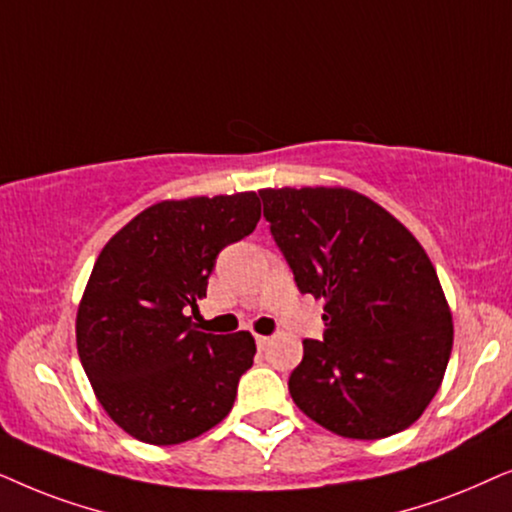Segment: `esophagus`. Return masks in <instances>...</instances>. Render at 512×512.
Masks as SVG:
<instances>
[{"instance_id": "obj_1", "label": "esophagus", "mask_w": 512, "mask_h": 512, "mask_svg": "<svg viewBox=\"0 0 512 512\" xmlns=\"http://www.w3.org/2000/svg\"><path fill=\"white\" fill-rule=\"evenodd\" d=\"M255 342H257V346H260V349H267V346L271 344V337H267V335H255Z\"/></svg>"}]
</instances>
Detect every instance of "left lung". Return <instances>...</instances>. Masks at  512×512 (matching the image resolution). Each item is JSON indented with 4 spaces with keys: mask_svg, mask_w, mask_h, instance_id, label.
Segmentation results:
<instances>
[{
    "mask_svg": "<svg viewBox=\"0 0 512 512\" xmlns=\"http://www.w3.org/2000/svg\"><path fill=\"white\" fill-rule=\"evenodd\" d=\"M264 220L302 295L323 299L295 405L327 431L377 440L417 421L445 377L452 313L417 238L351 189H262Z\"/></svg>",
    "mask_w": 512,
    "mask_h": 512,
    "instance_id": "1",
    "label": "left lung"
}]
</instances>
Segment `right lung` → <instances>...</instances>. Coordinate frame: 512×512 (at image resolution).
<instances>
[{
    "instance_id": "obj_1",
    "label": "right lung",
    "mask_w": 512,
    "mask_h": 512,
    "mask_svg": "<svg viewBox=\"0 0 512 512\" xmlns=\"http://www.w3.org/2000/svg\"><path fill=\"white\" fill-rule=\"evenodd\" d=\"M260 222L255 192L161 201L109 238L77 313V349L100 405L133 438L180 445L227 417L252 367L250 332L187 316L217 255Z\"/></svg>"
}]
</instances>
